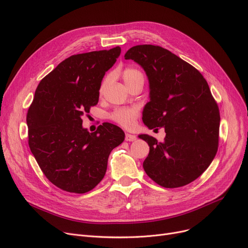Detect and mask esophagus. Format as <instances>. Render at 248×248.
Segmentation results:
<instances>
[{
	"label": "esophagus",
	"mask_w": 248,
	"mask_h": 248,
	"mask_svg": "<svg viewBox=\"0 0 248 248\" xmlns=\"http://www.w3.org/2000/svg\"><path fill=\"white\" fill-rule=\"evenodd\" d=\"M137 140V137L135 135H132V134H128L126 133L125 134V140L126 141H134Z\"/></svg>",
	"instance_id": "34e87169"
}]
</instances>
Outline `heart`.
Segmentation results:
<instances>
[{
    "label": "heart",
    "instance_id": "heart-1",
    "mask_svg": "<svg viewBox=\"0 0 248 248\" xmlns=\"http://www.w3.org/2000/svg\"><path fill=\"white\" fill-rule=\"evenodd\" d=\"M123 78L127 87H129L133 84H136L138 82L144 83V75H142V73L140 70L136 68H132V67L125 68L123 72ZM109 79H110V76H108L106 77V79L102 81L99 88L100 93L109 82ZM138 115H139L138 108H116L114 111H112L109 117L114 123L119 124L120 125L128 127L134 124Z\"/></svg>",
    "mask_w": 248,
    "mask_h": 248
}]
</instances>
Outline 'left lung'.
<instances>
[{
    "label": "left lung",
    "mask_w": 248,
    "mask_h": 248,
    "mask_svg": "<svg viewBox=\"0 0 248 248\" xmlns=\"http://www.w3.org/2000/svg\"><path fill=\"white\" fill-rule=\"evenodd\" d=\"M124 59L145 70L150 101L142 122L150 128L165 127L160 142L140 135L150 153L142 167L147 175L165 188L185 186L205 172L218 150V106L203 75L191 64L163 47L137 45Z\"/></svg>",
    "instance_id": "8db88e82"
}]
</instances>
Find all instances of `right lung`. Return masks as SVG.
<instances>
[{
    "label": "right lung",
    "mask_w": 248,
    "mask_h": 248,
    "mask_svg": "<svg viewBox=\"0 0 248 248\" xmlns=\"http://www.w3.org/2000/svg\"><path fill=\"white\" fill-rule=\"evenodd\" d=\"M121 55V47L72 55L39 83L27 113L29 147L46 178L70 193L93 190L107 172L110 152L124 140L109 123L94 133L82 126V116L98 102L106 72Z\"/></svg>",
    "instance_id": "1"
}]
</instances>
